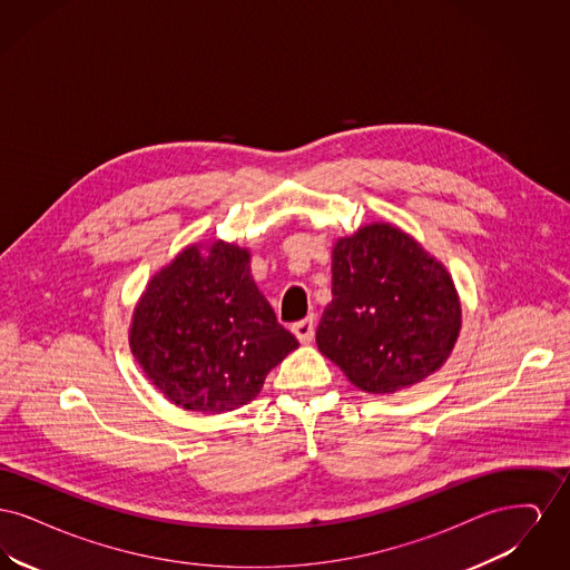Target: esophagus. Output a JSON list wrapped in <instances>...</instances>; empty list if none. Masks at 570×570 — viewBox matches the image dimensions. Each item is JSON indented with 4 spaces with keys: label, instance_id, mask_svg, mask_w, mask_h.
I'll return each mask as SVG.
<instances>
[{
    "label": "esophagus",
    "instance_id": "34e87169",
    "mask_svg": "<svg viewBox=\"0 0 570 570\" xmlns=\"http://www.w3.org/2000/svg\"><path fill=\"white\" fill-rule=\"evenodd\" d=\"M314 331H316V325H314V318H312V316L305 318V321H298V323L293 325V333L297 335V340L301 344H309V342L314 340Z\"/></svg>",
    "mask_w": 570,
    "mask_h": 570
}]
</instances>
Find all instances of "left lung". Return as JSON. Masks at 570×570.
Masks as SVG:
<instances>
[{
    "instance_id": "1",
    "label": "left lung",
    "mask_w": 570,
    "mask_h": 570,
    "mask_svg": "<svg viewBox=\"0 0 570 570\" xmlns=\"http://www.w3.org/2000/svg\"><path fill=\"white\" fill-rule=\"evenodd\" d=\"M333 298L316 331L318 351L356 389L397 393L438 372L461 328L446 267L389 222L333 245Z\"/></svg>"
}]
</instances>
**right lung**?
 I'll return each instance as SVG.
<instances>
[{
    "label": "right lung",
    "instance_id": "add662e5",
    "mask_svg": "<svg viewBox=\"0 0 570 570\" xmlns=\"http://www.w3.org/2000/svg\"><path fill=\"white\" fill-rule=\"evenodd\" d=\"M188 245L136 303L130 348L164 397L219 414L252 402L298 346L249 273V252L226 242Z\"/></svg>",
    "mask_w": 570,
    "mask_h": 570
}]
</instances>
